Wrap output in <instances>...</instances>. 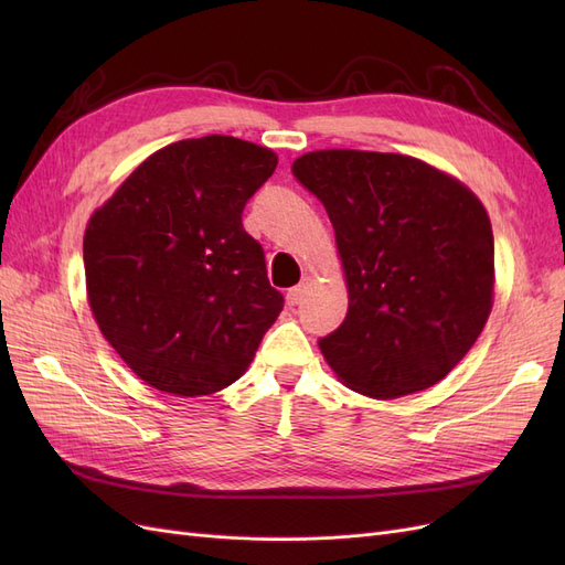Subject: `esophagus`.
Returning a JSON list of instances; mask_svg holds the SVG:
<instances>
[{
  "label": "esophagus",
  "instance_id": "obj_1",
  "mask_svg": "<svg viewBox=\"0 0 565 565\" xmlns=\"http://www.w3.org/2000/svg\"><path fill=\"white\" fill-rule=\"evenodd\" d=\"M306 287H309V280H301L297 287H292L287 292V306H299L303 301V295H306Z\"/></svg>",
  "mask_w": 565,
  "mask_h": 565
}]
</instances>
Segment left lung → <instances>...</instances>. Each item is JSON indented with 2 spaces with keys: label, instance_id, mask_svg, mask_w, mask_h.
Returning a JSON list of instances; mask_svg holds the SVG:
<instances>
[{
  "label": "left lung",
  "instance_id": "left-lung-1",
  "mask_svg": "<svg viewBox=\"0 0 565 565\" xmlns=\"http://www.w3.org/2000/svg\"><path fill=\"white\" fill-rule=\"evenodd\" d=\"M292 172L328 210L347 278L349 313L318 341L337 380L384 401L438 384L492 311L483 202L401 152L313 150Z\"/></svg>",
  "mask_w": 565,
  "mask_h": 565
}]
</instances>
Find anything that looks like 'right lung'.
Wrapping results in <instances>:
<instances>
[{
	"label": "right lung",
	"mask_w": 565,
	"mask_h": 565,
	"mask_svg": "<svg viewBox=\"0 0 565 565\" xmlns=\"http://www.w3.org/2000/svg\"><path fill=\"white\" fill-rule=\"evenodd\" d=\"M278 167L235 136L169 143L146 158L84 231L87 301L136 377L174 396L241 380L282 295L243 228L247 200Z\"/></svg>",
	"instance_id": "right-lung-1"
}]
</instances>
